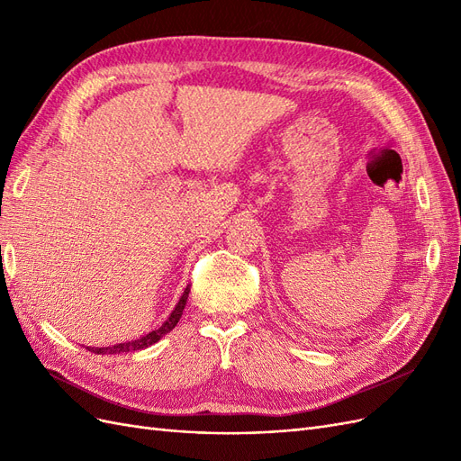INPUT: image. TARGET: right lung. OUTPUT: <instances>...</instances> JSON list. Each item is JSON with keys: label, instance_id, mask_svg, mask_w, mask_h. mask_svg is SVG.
I'll return each instance as SVG.
<instances>
[{"label": "right lung", "instance_id": "obj_1", "mask_svg": "<svg viewBox=\"0 0 461 461\" xmlns=\"http://www.w3.org/2000/svg\"><path fill=\"white\" fill-rule=\"evenodd\" d=\"M188 294H190V285L185 288L183 296H180V300H178V303L175 305V310L171 312L169 319H167L165 323H163L159 329L151 330V332L144 334V337L136 339V340L121 342V344H115V346H107V348H88V350H92V352H95V354H102V356H104V354H127V352L144 350V348H148V346H151V344L159 342V340L165 337L167 332H171V330L176 327L178 319L183 317V312H185V308H186V300H188Z\"/></svg>", "mask_w": 461, "mask_h": 461}]
</instances>
